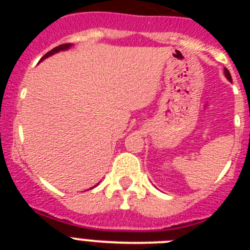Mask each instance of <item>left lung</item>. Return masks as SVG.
<instances>
[{
    "mask_svg": "<svg viewBox=\"0 0 250 250\" xmlns=\"http://www.w3.org/2000/svg\"><path fill=\"white\" fill-rule=\"evenodd\" d=\"M224 74H225V76H227V79H228L229 81H231V76H230V72L228 71V70H227V68H224Z\"/></svg>",
    "mask_w": 250,
    "mask_h": 250,
    "instance_id": "obj_1",
    "label": "left lung"
}]
</instances>
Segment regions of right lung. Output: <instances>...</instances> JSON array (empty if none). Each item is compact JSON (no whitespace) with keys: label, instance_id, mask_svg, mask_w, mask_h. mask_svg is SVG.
Returning <instances> with one entry per match:
<instances>
[{"label":"right lung","instance_id":"obj_1","mask_svg":"<svg viewBox=\"0 0 250 250\" xmlns=\"http://www.w3.org/2000/svg\"><path fill=\"white\" fill-rule=\"evenodd\" d=\"M71 47V43H63V45H60V46H57V47H55V48H52V50L50 51V52H47V54L45 55V56L42 57V59H41V61H42V60H45L46 57H48V56H51V55H54V54H56V52H59V51H63V50H67V48H70ZM95 187H96V185H95Z\"/></svg>","mask_w":250,"mask_h":250}]
</instances>
